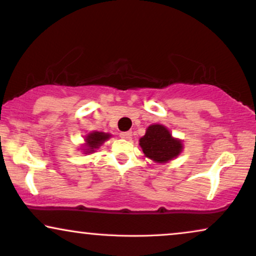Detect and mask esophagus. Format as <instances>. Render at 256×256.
<instances>
[{
	"label": "esophagus",
	"instance_id": "34e87169",
	"mask_svg": "<svg viewBox=\"0 0 256 256\" xmlns=\"http://www.w3.org/2000/svg\"><path fill=\"white\" fill-rule=\"evenodd\" d=\"M120 138H122V139H130L131 138V136H132V132H130V131H128V132H122L120 134Z\"/></svg>",
	"mask_w": 256,
	"mask_h": 256
}]
</instances>
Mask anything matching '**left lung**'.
Returning <instances> with one entry per match:
<instances>
[{"instance_id":"1","label":"left lung","mask_w":256,"mask_h":256,"mask_svg":"<svg viewBox=\"0 0 256 256\" xmlns=\"http://www.w3.org/2000/svg\"><path fill=\"white\" fill-rule=\"evenodd\" d=\"M139 145L144 154L156 163H166L176 158L182 152L183 144L174 138L166 126L150 125L145 134L139 139Z\"/></svg>"}]
</instances>
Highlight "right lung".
I'll return each instance as SVG.
<instances>
[{
  "label": "right lung",
  "mask_w": 256,
  "mask_h": 256,
  "mask_svg": "<svg viewBox=\"0 0 256 256\" xmlns=\"http://www.w3.org/2000/svg\"><path fill=\"white\" fill-rule=\"evenodd\" d=\"M111 137L110 134H105V132H90V134H87L86 137V148H84V152L85 154H93L96 148H99V146H102L104 144V142L108 140V139Z\"/></svg>",
  "instance_id": "obj_1"
}]
</instances>
